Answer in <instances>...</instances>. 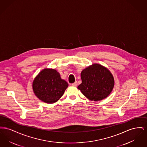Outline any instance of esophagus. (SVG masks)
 Instances as JSON below:
<instances>
[{"label":"esophagus","mask_w":147,"mask_h":147,"mask_svg":"<svg viewBox=\"0 0 147 147\" xmlns=\"http://www.w3.org/2000/svg\"><path fill=\"white\" fill-rule=\"evenodd\" d=\"M77 85H78V83L77 82H75V83L71 84V86H73L76 87V86H77Z\"/></svg>","instance_id":"34e87169"}]
</instances>
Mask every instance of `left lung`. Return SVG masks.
<instances>
[{"instance_id": "left-lung-1", "label": "left lung", "mask_w": 147, "mask_h": 147, "mask_svg": "<svg viewBox=\"0 0 147 147\" xmlns=\"http://www.w3.org/2000/svg\"><path fill=\"white\" fill-rule=\"evenodd\" d=\"M81 79L82 84L78 89L91 101H100L107 97L114 86L113 77L110 71L98 64L83 70Z\"/></svg>"}]
</instances>
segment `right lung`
Returning a JSON list of instances; mask_svg holds the SVG:
<instances>
[{
  "label": "right lung",
  "mask_w": 147,
  "mask_h": 147,
  "mask_svg": "<svg viewBox=\"0 0 147 147\" xmlns=\"http://www.w3.org/2000/svg\"><path fill=\"white\" fill-rule=\"evenodd\" d=\"M32 86L37 98L45 102L52 104L62 96L68 84L61 78L57 70L45 69L36 77Z\"/></svg>",
  "instance_id": "1"
}]
</instances>
